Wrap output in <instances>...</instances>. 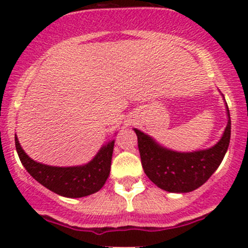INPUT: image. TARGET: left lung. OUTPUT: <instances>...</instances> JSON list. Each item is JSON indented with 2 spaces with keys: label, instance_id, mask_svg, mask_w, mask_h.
Returning <instances> with one entry per match:
<instances>
[{
  "label": "left lung",
  "instance_id": "8db88e82",
  "mask_svg": "<svg viewBox=\"0 0 248 248\" xmlns=\"http://www.w3.org/2000/svg\"><path fill=\"white\" fill-rule=\"evenodd\" d=\"M224 104L228 122L221 139L209 149L192 152L174 151L162 146L149 134L134 128L142 169L156 186L170 193H187L199 188L217 170L231 141V114L227 103Z\"/></svg>",
  "mask_w": 248,
  "mask_h": 248
}]
</instances>
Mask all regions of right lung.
Masks as SVG:
<instances>
[{
    "label": "right lung",
    "instance_id": "1",
    "mask_svg": "<svg viewBox=\"0 0 248 248\" xmlns=\"http://www.w3.org/2000/svg\"><path fill=\"white\" fill-rule=\"evenodd\" d=\"M115 140H109L86 164L54 167L32 159L22 150L16 136V147L22 166L34 180L54 193L67 198H81L98 192L110 174Z\"/></svg>",
    "mask_w": 248,
    "mask_h": 248
}]
</instances>
